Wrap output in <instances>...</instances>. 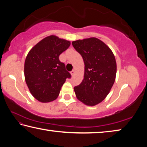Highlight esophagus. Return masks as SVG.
<instances>
[{
	"mask_svg": "<svg viewBox=\"0 0 147 147\" xmlns=\"http://www.w3.org/2000/svg\"><path fill=\"white\" fill-rule=\"evenodd\" d=\"M74 73H75V70H74V69H73V70L71 72V74L72 76H74Z\"/></svg>",
	"mask_w": 147,
	"mask_h": 147,
	"instance_id": "obj_1",
	"label": "esophagus"
}]
</instances>
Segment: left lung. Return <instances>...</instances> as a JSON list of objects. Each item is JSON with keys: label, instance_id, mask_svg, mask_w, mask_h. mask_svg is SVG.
<instances>
[{"label": "left lung", "instance_id": "8db88e82", "mask_svg": "<svg viewBox=\"0 0 147 147\" xmlns=\"http://www.w3.org/2000/svg\"><path fill=\"white\" fill-rule=\"evenodd\" d=\"M85 64L84 80L74 88L79 100L94 106L106 97L115 80L117 65L112 51L95 38L72 42Z\"/></svg>", "mask_w": 147, "mask_h": 147}]
</instances>
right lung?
<instances>
[{"label":"right lung","instance_id":"right-lung-1","mask_svg":"<svg viewBox=\"0 0 147 147\" xmlns=\"http://www.w3.org/2000/svg\"><path fill=\"white\" fill-rule=\"evenodd\" d=\"M70 45V41L50 36L36 44L27 55L25 81L31 94L39 102L55 100L66 79L71 78L64 63L59 59Z\"/></svg>","mask_w":147,"mask_h":147}]
</instances>
